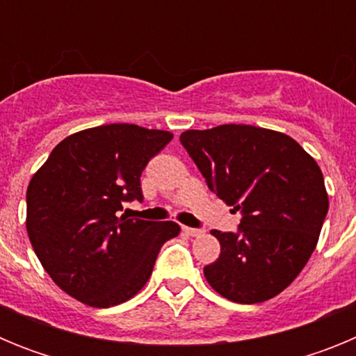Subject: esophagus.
<instances>
[{"mask_svg": "<svg viewBox=\"0 0 356 356\" xmlns=\"http://www.w3.org/2000/svg\"><path fill=\"white\" fill-rule=\"evenodd\" d=\"M184 232L187 235H191V237H200V235H203V229H197V228H188V226H184Z\"/></svg>", "mask_w": 356, "mask_h": 356, "instance_id": "esophagus-1", "label": "esophagus"}]
</instances>
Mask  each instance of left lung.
<instances>
[{
	"label": "left lung",
	"mask_w": 356,
	"mask_h": 356,
	"mask_svg": "<svg viewBox=\"0 0 356 356\" xmlns=\"http://www.w3.org/2000/svg\"><path fill=\"white\" fill-rule=\"evenodd\" d=\"M180 140L210 191L242 212L238 234L210 232L221 244L203 269L210 287L242 305L278 296L307 266L328 212L314 156L289 135L251 124L187 130Z\"/></svg>",
	"instance_id": "obj_1"
}]
</instances>
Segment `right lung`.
Segmentation results:
<instances>
[{"instance_id": "right-lung-1", "label": "right lung", "mask_w": 356, "mask_h": 356, "mask_svg": "<svg viewBox=\"0 0 356 356\" xmlns=\"http://www.w3.org/2000/svg\"><path fill=\"white\" fill-rule=\"evenodd\" d=\"M171 131L118 122L65 137L31 176L26 232L44 271L87 307L108 308L139 294L172 221L128 219L122 201L143 200L140 175Z\"/></svg>"}]
</instances>
